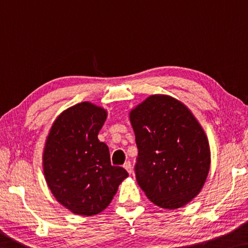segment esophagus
Wrapping results in <instances>:
<instances>
[{"instance_id": "esophagus-1", "label": "esophagus", "mask_w": 248, "mask_h": 248, "mask_svg": "<svg viewBox=\"0 0 248 248\" xmlns=\"http://www.w3.org/2000/svg\"><path fill=\"white\" fill-rule=\"evenodd\" d=\"M124 168L128 171V173H131V162L130 161H125L124 164Z\"/></svg>"}]
</instances>
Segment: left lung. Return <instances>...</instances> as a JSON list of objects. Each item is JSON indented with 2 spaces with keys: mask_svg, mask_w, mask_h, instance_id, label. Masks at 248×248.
<instances>
[{
  "mask_svg": "<svg viewBox=\"0 0 248 248\" xmlns=\"http://www.w3.org/2000/svg\"><path fill=\"white\" fill-rule=\"evenodd\" d=\"M129 117L138 147L136 178L148 199L167 210L191 202L211 164L209 140L193 113L173 97L152 95Z\"/></svg>",
  "mask_w": 248,
  "mask_h": 248,
  "instance_id": "obj_1",
  "label": "left lung"
}]
</instances>
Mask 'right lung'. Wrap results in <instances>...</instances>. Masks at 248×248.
Here are the masks:
<instances>
[{
    "mask_svg": "<svg viewBox=\"0 0 248 248\" xmlns=\"http://www.w3.org/2000/svg\"><path fill=\"white\" fill-rule=\"evenodd\" d=\"M107 111L88 101L66 109L47 136L43 170L55 199L73 213L103 212L128 176L110 162L107 144L98 140Z\"/></svg>",
    "mask_w": 248,
    "mask_h": 248,
    "instance_id": "add662e5",
    "label": "right lung"
}]
</instances>
